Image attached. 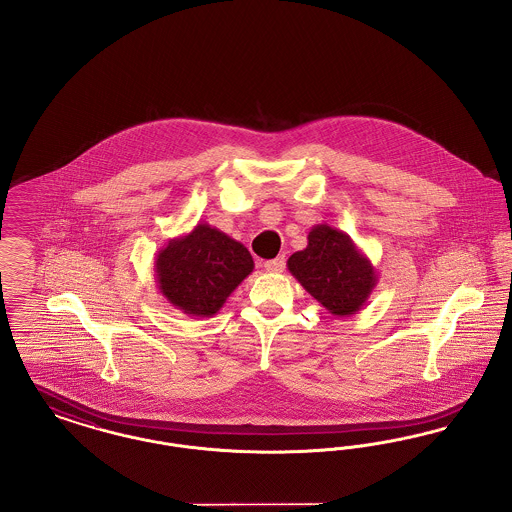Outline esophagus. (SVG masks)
<instances>
[{
	"label": "esophagus",
	"mask_w": 512,
	"mask_h": 512,
	"mask_svg": "<svg viewBox=\"0 0 512 512\" xmlns=\"http://www.w3.org/2000/svg\"><path fill=\"white\" fill-rule=\"evenodd\" d=\"M286 267V259H284V255H278L276 259H270L265 263V268H267L268 272H282Z\"/></svg>",
	"instance_id": "1"
}]
</instances>
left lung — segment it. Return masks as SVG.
Returning a JSON list of instances; mask_svg holds the SVG:
<instances>
[{
  "instance_id": "left-lung-1",
  "label": "left lung",
  "mask_w": 512,
  "mask_h": 512,
  "mask_svg": "<svg viewBox=\"0 0 512 512\" xmlns=\"http://www.w3.org/2000/svg\"><path fill=\"white\" fill-rule=\"evenodd\" d=\"M293 278L334 317L357 315L378 284L370 259L341 230L317 224L288 259Z\"/></svg>"
}]
</instances>
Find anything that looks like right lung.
I'll list each match as a JSON object with an SVG mask.
<instances>
[{
  "label": "right lung",
  "mask_w": 512,
  "mask_h": 512,
  "mask_svg": "<svg viewBox=\"0 0 512 512\" xmlns=\"http://www.w3.org/2000/svg\"><path fill=\"white\" fill-rule=\"evenodd\" d=\"M253 267L244 244L199 222L192 232L172 238L157 253L155 280L174 309L188 317H215Z\"/></svg>",
  "instance_id": "obj_1"
}]
</instances>
